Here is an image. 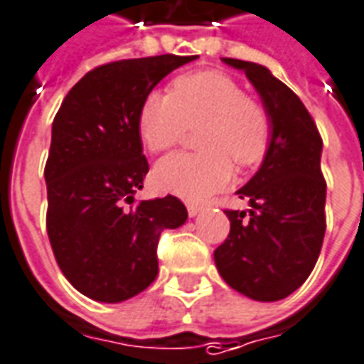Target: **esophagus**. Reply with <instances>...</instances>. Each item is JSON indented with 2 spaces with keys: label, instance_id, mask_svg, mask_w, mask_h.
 <instances>
[{
  "label": "esophagus",
  "instance_id": "obj_1",
  "mask_svg": "<svg viewBox=\"0 0 364 364\" xmlns=\"http://www.w3.org/2000/svg\"><path fill=\"white\" fill-rule=\"evenodd\" d=\"M199 213H201V207H199V205L188 203V215H190V217H198Z\"/></svg>",
  "mask_w": 364,
  "mask_h": 364
}]
</instances>
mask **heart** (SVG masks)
I'll return each mask as SVG.
<instances>
[{
	"label": "heart",
	"instance_id": "heart-1",
	"mask_svg": "<svg viewBox=\"0 0 364 364\" xmlns=\"http://www.w3.org/2000/svg\"><path fill=\"white\" fill-rule=\"evenodd\" d=\"M201 153H174L153 168V186L188 201H203L230 184L232 163L251 166L263 159L270 120L261 103L244 94L228 75L201 70L178 76L171 94L151 92L138 113V132L147 151L176 146L186 128H198Z\"/></svg>",
	"mask_w": 364,
	"mask_h": 364
}]
</instances>
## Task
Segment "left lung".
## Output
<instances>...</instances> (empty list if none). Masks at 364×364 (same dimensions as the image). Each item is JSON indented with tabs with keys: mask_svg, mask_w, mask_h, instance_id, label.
<instances>
[{
	"mask_svg": "<svg viewBox=\"0 0 364 364\" xmlns=\"http://www.w3.org/2000/svg\"><path fill=\"white\" fill-rule=\"evenodd\" d=\"M244 70L263 101L270 140L253 178L236 196L247 211H224L230 234L215 250L218 274L255 301H280L315 269L326 232L322 140L301 100L269 68L223 57Z\"/></svg>",
	"mask_w": 364,
	"mask_h": 364,
	"instance_id": "obj_1",
	"label": "left lung"
}]
</instances>
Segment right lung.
Segmentation results:
<instances>
[{
    "instance_id": "add662e5",
    "label": "right lung",
    "mask_w": 364,
    "mask_h": 364,
    "mask_svg": "<svg viewBox=\"0 0 364 364\" xmlns=\"http://www.w3.org/2000/svg\"><path fill=\"white\" fill-rule=\"evenodd\" d=\"M198 55L124 59L90 70L63 100L46 163L48 236L59 269L101 303L138 296L159 272L161 232L188 211L174 196L134 205L147 165L138 113L147 94Z\"/></svg>"
}]
</instances>
